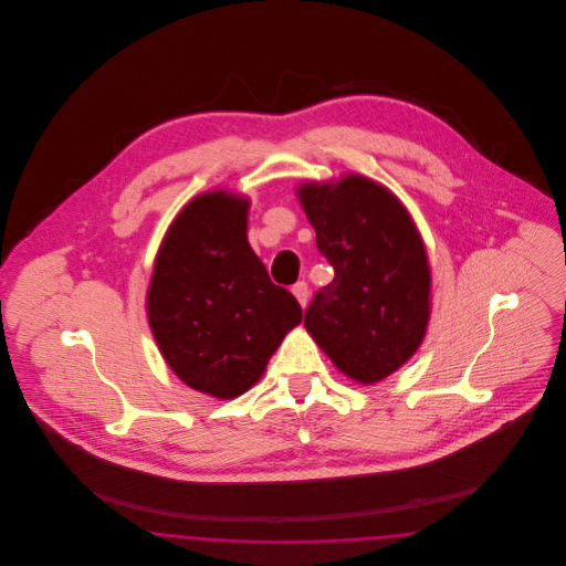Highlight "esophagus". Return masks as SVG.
Masks as SVG:
<instances>
[{
  "label": "esophagus",
  "mask_w": 566,
  "mask_h": 566,
  "mask_svg": "<svg viewBox=\"0 0 566 566\" xmlns=\"http://www.w3.org/2000/svg\"><path fill=\"white\" fill-rule=\"evenodd\" d=\"M293 295H295L296 301L301 303V307H305V305H307V296H310L307 284H305V282H296L295 286H293Z\"/></svg>",
  "instance_id": "34e87169"
}]
</instances>
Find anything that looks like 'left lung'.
Segmentation results:
<instances>
[{"label": "left lung", "instance_id": "left-lung-1", "mask_svg": "<svg viewBox=\"0 0 566 566\" xmlns=\"http://www.w3.org/2000/svg\"><path fill=\"white\" fill-rule=\"evenodd\" d=\"M335 277L305 310V328L335 367L376 384L424 339L431 270L403 203L381 185L348 174L296 190Z\"/></svg>", "mask_w": 566, "mask_h": 566}]
</instances>
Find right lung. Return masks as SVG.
I'll list each match as a JSON object with an SVG mask.
<instances>
[{
	"mask_svg": "<svg viewBox=\"0 0 566 566\" xmlns=\"http://www.w3.org/2000/svg\"><path fill=\"white\" fill-rule=\"evenodd\" d=\"M248 208L227 190L195 197L163 240L146 301L171 371L218 399L254 386L303 318L298 301L271 282L248 243Z\"/></svg>",
	"mask_w": 566,
	"mask_h": 566,
	"instance_id": "obj_1",
	"label": "right lung"
}]
</instances>
